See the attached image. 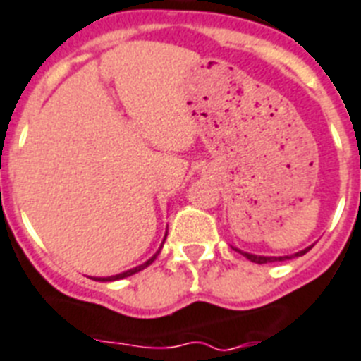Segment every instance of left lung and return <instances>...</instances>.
Masks as SVG:
<instances>
[{
	"label": "left lung",
	"mask_w": 361,
	"mask_h": 361,
	"mask_svg": "<svg viewBox=\"0 0 361 361\" xmlns=\"http://www.w3.org/2000/svg\"><path fill=\"white\" fill-rule=\"evenodd\" d=\"M310 249H312V247H308V249H305V251H300V252H297V255L295 256H300V255H306V252L310 251ZM238 251V249H236ZM238 252H241V251H238ZM241 255L243 256H247V258H249V260L251 262H255V264H269V262H284V260H290L291 256H279V258H273V256H256V255H249V252H241Z\"/></svg>",
	"instance_id": "1"
}]
</instances>
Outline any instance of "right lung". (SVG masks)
Instances as JSON below:
<instances>
[{
	"mask_svg": "<svg viewBox=\"0 0 361 361\" xmlns=\"http://www.w3.org/2000/svg\"><path fill=\"white\" fill-rule=\"evenodd\" d=\"M166 236H168V234H166ZM159 252H160V251H159ZM159 252H157V255H154L153 258H149V260L145 262V264H142V266H138V267H134V269L125 271V273H120V275L106 276V279H103V276H97V279H94V281H99V282H110V281H120V279H125V276L134 275V273H138V271H142V269H145V267H147V266H151V264H153V262H154V258H157V256H159Z\"/></svg>",
	"mask_w": 361,
	"mask_h": 361,
	"instance_id": "obj_1",
	"label": "right lung"
}]
</instances>
